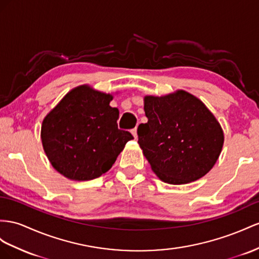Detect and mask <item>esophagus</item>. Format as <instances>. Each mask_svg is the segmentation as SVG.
Instances as JSON below:
<instances>
[{"label": "esophagus", "instance_id": "34e87169", "mask_svg": "<svg viewBox=\"0 0 259 259\" xmlns=\"http://www.w3.org/2000/svg\"><path fill=\"white\" fill-rule=\"evenodd\" d=\"M131 134H132V136L135 137V139H138V134H137V128H135V129H132L131 130Z\"/></svg>", "mask_w": 259, "mask_h": 259}]
</instances>
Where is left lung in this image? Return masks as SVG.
Masks as SVG:
<instances>
[{
    "label": "left lung",
    "mask_w": 259,
    "mask_h": 259,
    "mask_svg": "<svg viewBox=\"0 0 259 259\" xmlns=\"http://www.w3.org/2000/svg\"><path fill=\"white\" fill-rule=\"evenodd\" d=\"M143 101L148 122L139 124L138 143L154 174L164 183L183 185L209 173L224 134L207 106L183 90Z\"/></svg>",
    "instance_id": "1"
}]
</instances>
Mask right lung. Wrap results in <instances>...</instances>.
<instances>
[{
  "instance_id": "add662e5",
  "label": "right lung",
  "mask_w": 259,
  "mask_h": 259,
  "mask_svg": "<svg viewBox=\"0 0 259 259\" xmlns=\"http://www.w3.org/2000/svg\"><path fill=\"white\" fill-rule=\"evenodd\" d=\"M111 94L83 84L72 89L44 118L41 143L58 173L85 182L108 171L134 137L119 130Z\"/></svg>"
}]
</instances>
